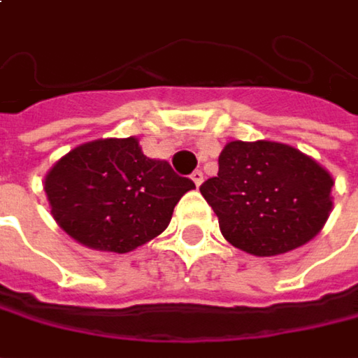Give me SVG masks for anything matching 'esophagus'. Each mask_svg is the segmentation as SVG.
<instances>
[{"label": "esophagus", "instance_id": "esophagus-1", "mask_svg": "<svg viewBox=\"0 0 358 358\" xmlns=\"http://www.w3.org/2000/svg\"><path fill=\"white\" fill-rule=\"evenodd\" d=\"M191 179H193V183L199 187V185L203 183V173H201V171H193V173H191Z\"/></svg>", "mask_w": 358, "mask_h": 358}]
</instances>
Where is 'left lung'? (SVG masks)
<instances>
[{
  "label": "left lung",
  "instance_id": "obj_1",
  "mask_svg": "<svg viewBox=\"0 0 358 358\" xmlns=\"http://www.w3.org/2000/svg\"><path fill=\"white\" fill-rule=\"evenodd\" d=\"M332 177L294 147L231 141L217 177L199 187L231 245L278 256L310 241L332 209Z\"/></svg>",
  "mask_w": 358,
  "mask_h": 358
}]
</instances>
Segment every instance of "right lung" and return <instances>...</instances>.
Returning <instances> with one entry per match:
<instances>
[{"label":"right lung","instance_id":"add662e5","mask_svg":"<svg viewBox=\"0 0 358 358\" xmlns=\"http://www.w3.org/2000/svg\"><path fill=\"white\" fill-rule=\"evenodd\" d=\"M52 215L88 248L127 254L157 238L195 183L167 161L145 157L138 141L100 138L76 147L45 175Z\"/></svg>","mask_w":358,"mask_h":358}]
</instances>
